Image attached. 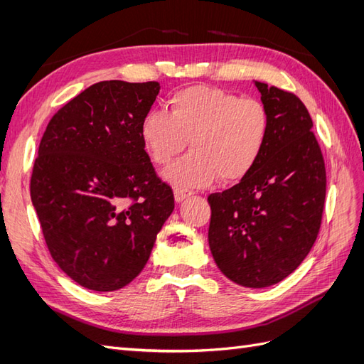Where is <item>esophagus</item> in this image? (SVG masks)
Masks as SVG:
<instances>
[{"instance_id": "obj_1", "label": "esophagus", "mask_w": 364, "mask_h": 364, "mask_svg": "<svg viewBox=\"0 0 364 364\" xmlns=\"http://www.w3.org/2000/svg\"><path fill=\"white\" fill-rule=\"evenodd\" d=\"M193 193L191 191H186L183 188H176L174 190V199L178 203H182L185 199H188V197H191Z\"/></svg>"}]
</instances>
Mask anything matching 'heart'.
Segmentation results:
<instances>
[{
	"mask_svg": "<svg viewBox=\"0 0 364 364\" xmlns=\"http://www.w3.org/2000/svg\"><path fill=\"white\" fill-rule=\"evenodd\" d=\"M142 146L151 161L168 165L185 150L193 151L165 173L179 188L237 182L258 164L270 135V114L255 98L208 86H191L170 98V114L151 111L141 121Z\"/></svg>",
	"mask_w": 364,
	"mask_h": 364,
	"instance_id": "b5f03b06",
	"label": "heart"
}]
</instances>
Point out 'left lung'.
<instances>
[{
    "label": "left lung",
    "instance_id": "1",
    "mask_svg": "<svg viewBox=\"0 0 364 364\" xmlns=\"http://www.w3.org/2000/svg\"><path fill=\"white\" fill-rule=\"evenodd\" d=\"M270 114V135L253 170L211 194L208 243L228 279L264 289L291 274L322 222L326 173L313 119L291 92L253 80Z\"/></svg>",
    "mask_w": 364,
    "mask_h": 364
}]
</instances>
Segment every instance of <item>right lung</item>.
<instances>
[{"instance_id": "add662e5", "label": "right lung", "mask_w": 364, "mask_h": 364, "mask_svg": "<svg viewBox=\"0 0 364 364\" xmlns=\"http://www.w3.org/2000/svg\"><path fill=\"white\" fill-rule=\"evenodd\" d=\"M158 82H100L51 118L30 193L60 270L82 287L115 291L146 267L174 209L142 146L139 126Z\"/></svg>"}]
</instances>
